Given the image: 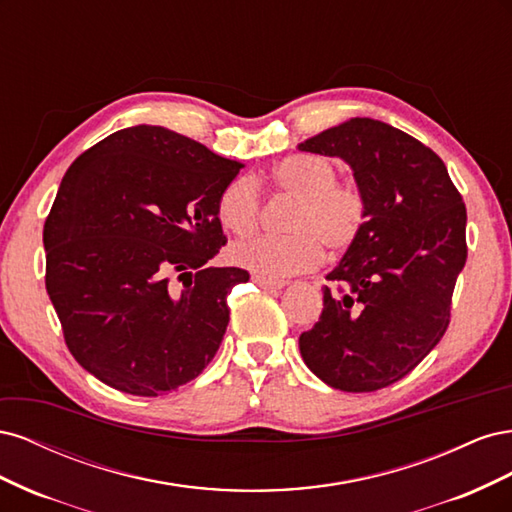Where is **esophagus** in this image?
<instances>
[{
  "instance_id": "esophagus-1",
  "label": "esophagus",
  "mask_w": 512,
  "mask_h": 512,
  "mask_svg": "<svg viewBox=\"0 0 512 512\" xmlns=\"http://www.w3.org/2000/svg\"><path fill=\"white\" fill-rule=\"evenodd\" d=\"M252 280H254V284H258L260 288H265V290H282L288 284L284 280H269V277H260V275H254Z\"/></svg>"
}]
</instances>
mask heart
Instances as JSON below:
<instances>
[{
	"instance_id": "1",
	"label": "heart",
	"mask_w": 512,
	"mask_h": 512,
	"mask_svg": "<svg viewBox=\"0 0 512 512\" xmlns=\"http://www.w3.org/2000/svg\"><path fill=\"white\" fill-rule=\"evenodd\" d=\"M337 179L333 162L309 153H294L277 162L271 170V181L297 198L286 226L290 235H260L232 243L228 250L232 265L277 280L314 269L322 256L320 243L331 252L348 250L367 222V203L359 190L339 185ZM215 209L226 230L235 235L250 232L260 213L256 181L250 177L228 181Z\"/></svg>"
}]
</instances>
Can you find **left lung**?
<instances>
[{
	"label": "left lung",
	"mask_w": 512,
	"mask_h": 512,
	"mask_svg": "<svg viewBox=\"0 0 512 512\" xmlns=\"http://www.w3.org/2000/svg\"><path fill=\"white\" fill-rule=\"evenodd\" d=\"M344 160L367 222L327 275L324 309L301 333L305 365L333 389H384L421 363L451 318L466 265V205L444 162L389 123L352 117L299 143Z\"/></svg>",
	"instance_id": "left-lung-1"
}]
</instances>
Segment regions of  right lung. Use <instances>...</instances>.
Here are the masks:
<instances>
[{"instance_id": "add662e5", "label": "right lung", "mask_w": 512, "mask_h": 512, "mask_svg": "<svg viewBox=\"0 0 512 512\" xmlns=\"http://www.w3.org/2000/svg\"><path fill=\"white\" fill-rule=\"evenodd\" d=\"M243 166L145 123L72 162L44 224L46 292L89 374L158 397L209 365L228 292L250 280L237 267H205L226 243L218 196Z\"/></svg>"}]
</instances>
